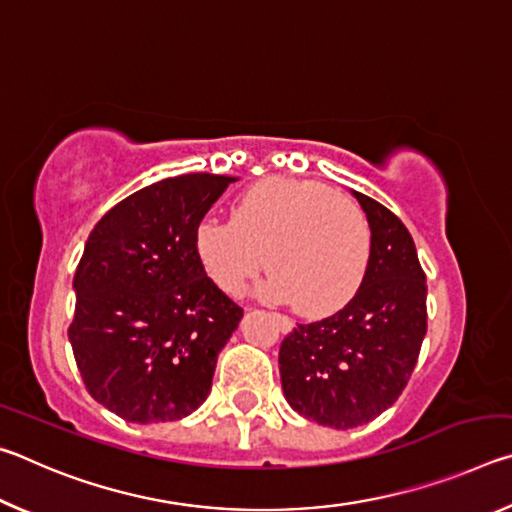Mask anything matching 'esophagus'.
<instances>
[{"label":"esophagus","mask_w":512,"mask_h":512,"mask_svg":"<svg viewBox=\"0 0 512 512\" xmlns=\"http://www.w3.org/2000/svg\"><path fill=\"white\" fill-rule=\"evenodd\" d=\"M273 320H275L277 327H280L284 334H289L291 329H293V320H291V318H287V316H282V314H273Z\"/></svg>","instance_id":"1"}]
</instances>
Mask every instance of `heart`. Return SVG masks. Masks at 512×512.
Returning <instances> with one entry per match:
<instances>
[{"instance_id": "heart-1", "label": "heart", "mask_w": 512, "mask_h": 512, "mask_svg": "<svg viewBox=\"0 0 512 512\" xmlns=\"http://www.w3.org/2000/svg\"><path fill=\"white\" fill-rule=\"evenodd\" d=\"M194 253L230 296H239L266 262L271 275L259 284V296L325 318L361 289L370 228L361 207L327 185L271 176L239 194L232 221L203 216L194 228Z\"/></svg>"}]
</instances>
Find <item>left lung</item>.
Wrapping results in <instances>:
<instances>
[{
  "label": "left lung",
  "instance_id": "8db88e82",
  "mask_svg": "<svg viewBox=\"0 0 512 512\" xmlns=\"http://www.w3.org/2000/svg\"><path fill=\"white\" fill-rule=\"evenodd\" d=\"M370 225V262L348 305L280 345L282 391L302 418L361 427L397 402L427 334V277L406 225L352 192Z\"/></svg>",
  "mask_w": 512,
  "mask_h": 512
}]
</instances>
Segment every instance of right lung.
I'll return each instance as SVG.
<instances>
[{
    "mask_svg": "<svg viewBox=\"0 0 512 512\" xmlns=\"http://www.w3.org/2000/svg\"><path fill=\"white\" fill-rule=\"evenodd\" d=\"M235 180H158L103 214L85 241L69 343L88 393L119 418L180 420L210 395L244 309L198 264L194 228Z\"/></svg>",
    "mask_w": 512,
    "mask_h": 512,
    "instance_id": "add662e5",
    "label": "right lung"
}]
</instances>
